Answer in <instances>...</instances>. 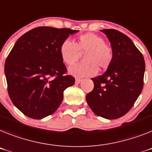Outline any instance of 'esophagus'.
I'll return each mask as SVG.
<instances>
[{
	"mask_svg": "<svg viewBox=\"0 0 152 152\" xmlns=\"http://www.w3.org/2000/svg\"><path fill=\"white\" fill-rule=\"evenodd\" d=\"M83 80H81V79H78V78H76V80H75V83H76V84H79L80 83L82 82Z\"/></svg>",
	"mask_w": 152,
	"mask_h": 152,
	"instance_id": "1",
	"label": "esophagus"
}]
</instances>
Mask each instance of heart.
<instances>
[{
	"instance_id": "obj_1",
	"label": "heart",
	"mask_w": 152,
	"mask_h": 152,
	"mask_svg": "<svg viewBox=\"0 0 152 152\" xmlns=\"http://www.w3.org/2000/svg\"><path fill=\"white\" fill-rule=\"evenodd\" d=\"M59 55L62 62L72 65L77 61L80 52L84 53L85 62L69 68V73L76 77H90L96 74L98 68L107 69L113 58V49L104 42V39L94 33H86L77 39L76 45L66 39L59 46Z\"/></svg>"
}]
</instances>
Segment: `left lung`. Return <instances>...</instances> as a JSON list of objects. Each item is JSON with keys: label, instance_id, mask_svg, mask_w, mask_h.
<instances>
[{"label": "left lung", "instance_id": "8db88e82", "mask_svg": "<svg viewBox=\"0 0 152 152\" xmlns=\"http://www.w3.org/2000/svg\"><path fill=\"white\" fill-rule=\"evenodd\" d=\"M113 49L112 63L105 72L93 78L94 90L86 96L95 114L117 119L129 111L141 94L145 62L130 38L115 29L101 30Z\"/></svg>", "mask_w": 152, "mask_h": 152}]
</instances>
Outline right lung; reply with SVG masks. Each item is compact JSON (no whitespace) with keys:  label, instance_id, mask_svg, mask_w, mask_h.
Listing matches in <instances>:
<instances>
[{"label":"right lung","instance_id":"obj_1","mask_svg":"<svg viewBox=\"0 0 152 152\" xmlns=\"http://www.w3.org/2000/svg\"><path fill=\"white\" fill-rule=\"evenodd\" d=\"M69 28L38 27L21 36L9 53L4 73L9 96L27 117L42 119L54 113L63 100V92L75 83L66 75L59 46Z\"/></svg>","mask_w":152,"mask_h":152}]
</instances>
